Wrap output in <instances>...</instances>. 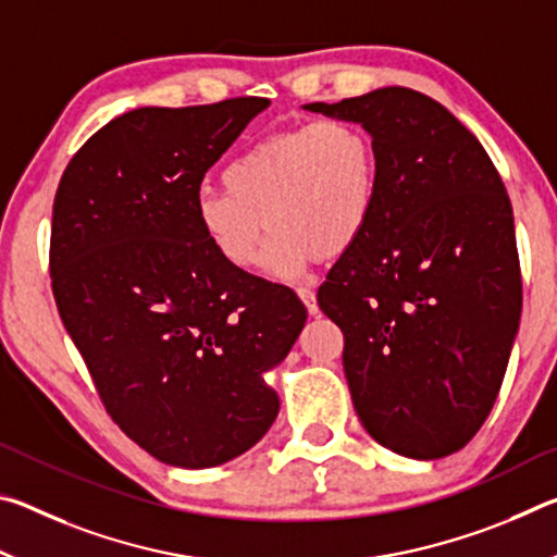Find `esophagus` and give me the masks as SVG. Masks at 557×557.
Returning <instances> with one entry per match:
<instances>
[{
  "instance_id": "esophagus-1",
  "label": "esophagus",
  "mask_w": 557,
  "mask_h": 557,
  "mask_svg": "<svg viewBox=\"0 0 557 557\" xmlns=\"http://www.w3.org/2000/svg\"><path fill=\"white\" fill-rule=\"evenodd\" d=\"M297 295H299V299H301V301H305L307 312L312 314V317H317V314H319V305H317V295H314V289H309V287H299V289H297Z\"/></svg>"
}]
</instances>
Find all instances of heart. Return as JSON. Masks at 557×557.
Instances as JSON below:
<instances>
[{"label": "heart", "mask_w": 557, "mask_h": 557, "mask_svg": "<svg viewBox=\"0 0 557 557\" xmlns=\"http://www.w3.org/2000/svg\"><path fill=\"white\" fill-rule=\"evenodd\" d=\"M223 186L194 194V219L225 265H258L295 282L317 258H338L361 240L379 206L381 166L369 132L319 120L250 145L223 169Z\"/></svg>", "instance_id": "obj_1"}]
</instances>
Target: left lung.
<instances>
[{
    "instance_id": "1",
    "label": "left lung",
    "mask_w": 557,
    "mask_h": 557,
    "mask_svg": "<svg viewBox=\"0 0 557 557\" xmlns=\"http://www.w3.org/2000/svg\"><path fill=\"white\" fill-rule=\"evenodd\" d=\"M369 132L379 206L319 287L344 332V373L366 432L440 459L484 425L521 322L513 211L479 139L418 90L391 86L301 106Z\"/></svg>"
}]
</instances>
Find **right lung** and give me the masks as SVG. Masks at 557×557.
Wrapping results in <instances>:
<instances>
[{
    "label": "right lung",
    "instance_id": "1",
    "mask_svg": "<svg viewBox=\"0 0 557 557\" xmlns=\"http://www.w3.org/2000/svg\"><path fill=\"white\" fill-rule=\"evenodd\" d=\"M268 98L139 108L98 129L61 176L51 282L65 332L120 430L169 467L209 469L265 437V375L307 322L289 287L215 256L194 194Z\"/></svg>",
    "mask_w": 557,
    "mask_h": 557
}]
</instances>
